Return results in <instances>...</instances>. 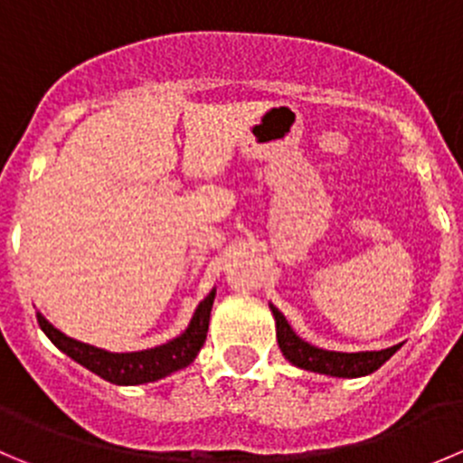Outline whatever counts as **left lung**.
Masks as SVG:
<instances>
[{"instance_id": "1", "label": "left lung", "mask_w": 463, "mask_h": 463, "mask_svg": "<svg viewBox=\"0 0 463 463\" xmlns=\"http://www.w3.org/2000/svg\"><path fill=\"white\" fill-rule=\"evenodd\" d=\"M273 318H276V336L278 345H280L282 355L291 362L294 366L305 371H314V373L332 375V378H362L373 371H378L393 353L401 348V344L384 348V351H366V353H336V351H323L317 345L307 344L300 339L282 312L271 305Z\"/></svg>"}]
</instances>
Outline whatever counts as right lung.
<instances>
[{"mask_svg": "<svg viewBox=\"0 0 463 463\" xmlns=\"http://www.w3.org/2000/svg\"><path fill=\"white\" fill-rule=\"evenodd\" d=\"M213 303L214 289L201 300L190 326H187L183 335L167 341V344L137 353H108L103 348H97V345L83 344V341H76L71 336L62 335L40 312L35 317H38V326L43 327V332L52 339L56 348H61L65 355H70L71 360L79 362L88 371L97 373L99 378L108 380L112 384H145L167 378L174 371L185 369V366L194 362L201 345L205 344V336H208Z\"/></svg>", "mask_w": 463, "mask_h": 463, "instance_id": "add662e5", "label": "right lung"}]
</instances>
